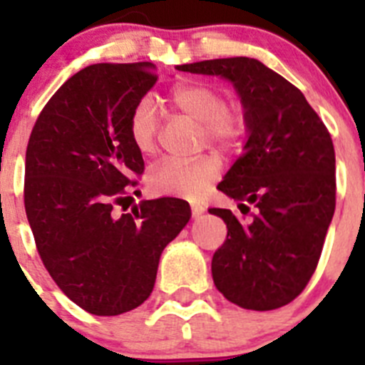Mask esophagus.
<instances>
[{
    "instance_id": "esophagus-1",
    "label": "esophagus",
    "mask_w": 365,
    "mask_h": 365,
    "mask_svg": "<svg viewBox=\"0 0 365 365\" xmlns=\"http://www.w3.org/2000/svg\"><path fill=\"white\" fill-rule=\"evenodd\" d=\"M202 212H205V210H202V206L192 205V215H193V217H195V219H197V217H201V214H202Z\"/></svg>"
}]
</instances>
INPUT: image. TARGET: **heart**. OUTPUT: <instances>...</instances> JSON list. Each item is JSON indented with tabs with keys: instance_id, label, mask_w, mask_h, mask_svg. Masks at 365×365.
<instances>
[{
	"instance_id": "1",
	"label": "heart",
	"mask_w": 365,
	"mask_h": 365,
	"mask_svg": "<svg viewBox=\"0 0 365 365\" xmlns=\"http://www.w3.org/2000/svg\"><path fill=\"white\" fill-rule=\"evenodd\" d=\"M170 102L177 111L202 125V143L225 151L240 146L247 133V120L237 106L225 102L217 87L205 82H185L173 87ZM157 106L150 96L135 104L128 120V135L135 150L150 155L157 148ZM221 159L214 153L195 159H163L148 173V186L157 195L197 197L221 173Z\"/></svg>"
}]
</instances>
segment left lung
<instances>
[{
  "mask_svg": "<svg viewBox=\"0 0 365 365\" xmlns=\"http://www.w3.org/2000/svg\"><path fill=\"white\" fill-rule=\"evenodd\" d=\"M179 71L230 80L248 128L245 153L217 188L250 219L210 208L228 230L212 257L215 287L243 309L283 307L314 274L334 214L331 133L298 87L254 58L205 60Z\"/></svg>",
  "mask_w": 365,
  "mask_h": 365,
  "instance_id": "obj_1",
  "label": "left lung"
}]
</instances>
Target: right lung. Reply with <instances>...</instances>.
Segmentation results:
<instances>
[{
	"label": "right lung",
	"instance_id": "add662e5",
	"mask_svg": "<svg viewBox=\"0 0 365 365\" xmlns=\"http://www.w3.org/2000/svg\"><path fill=\"white\" fill-rule=\"evenodd\" d=\"M157 78L148 62L86 67L51 96L29 138L24 201L38 254L63 294L96 316L150 298L164 247L192 215L175 197L113 210L144 172L128 120Z\"/></svg>",
	"mask_w": 365,
	"mask_h": 365
}]
</instances>
